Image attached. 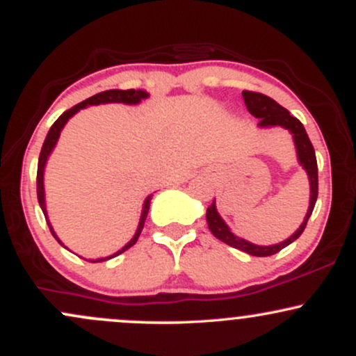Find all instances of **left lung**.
<instances>
[{"label": "left lung", "mask_w": 356, "mask_h": 356, "mask_svg": "<svg viewBox=\"0 0 356 356\" xmlns=\"http://www.w3.org/2000/svg\"><path fill=\"white\" fill-rule=\"evenodd\" d=\"M243 99L249 110V113L261 120L259 124H257L259 129L283 127V129H286L289 134H291L293 142H295V147H296L298 164L303 167L309 181V206H308V211H306L303 222H301V226L298 227V229L293 232L288 239L281 241V243L277 244H271V246H259V244H254L251 243V241H246L239 238V236H236L234 232L231 231V227L226 224V220L220 218L218 207H216V199L212 201L211 206L207 207V212H206L207 226H209L211 232L216 236V238L222 241V243H226L227 246L239 249V251L248 252V254L264 257V256L276 254V252H280L283 248L289 246L293 241H296L301 234H303L306 222H308L309 216H312L314 204H316V199H318L316 155H314V149L312 142H309V137L308 134H306L303 124H301L296 117H293L284 107H281L276 100H273L271 97L263 95V93L248 92V90H244L243 92Z\"/></svg>", "instance_id": "obj_1"}]
</instances>
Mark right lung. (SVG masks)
Masks as SVG:
<instances>
[{
	"instance_id": "right-lung-1",
	"label": "right lung",
	"mask_w": 356,
	"mask_h": 356,
	"mask_svg": "<svg viewBox=\"0 0 356 356\" xmlns=\"http://www.w3.org/2000/svg\"><path fill=\"white\" fill-rule=\"evenodd\" d=\"M145 99H149V93L144 92V90H105V92L97 93V95H93V97H90V99H87V100L80 102V104H76L75 107H72L70 110H67V112L61 113V115H60L58 118H56L55 124L51 125V129L48 130L47 138H44L43 147H42V152H40V159H38V172H36V194H38L40 207H42V211H43V214H44V219H47V224H48V227H50L53 238L58 241V243H60L61 246H63L65 249H68V248L65 246L63 243H61L58 236H56L55 229H53L50 219H48L47 199H44V167H47V162H48V159H50L53 149H55V147H56V142H58L61 130H63V127L67 125V122L70 120V118H72L73 115H75V113H79L81 108L92 107V105H102V104L137 105V104H140V102L145 100ZM152 195H154V194L147 195L144 204H142L140 219H138L137 231H136V234L132 236V239H130L129 243H127L124 248L118 249L117 252H113V254L105 256V257H97V259H87V261H92V263H100V261L112 259V257L122 254V252L127 251V249L132 248L134 244L137 243V239H138V236H140L142 229H144V224H145L147 214H149V207H150V201H152ZM81 259H83V257H81Z\"/></svg>"
}]
</instances>
